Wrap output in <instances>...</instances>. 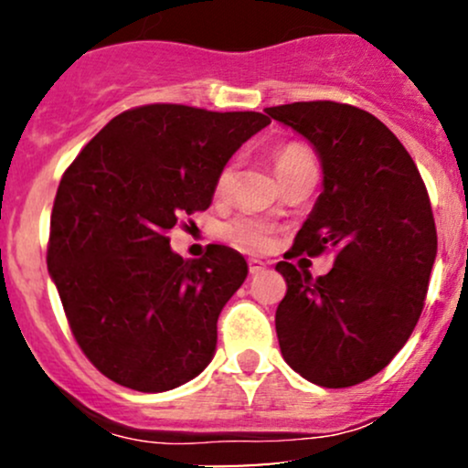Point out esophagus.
Instances as JSON below:
<instances>
[{
  "instance_id": "obj_1",
  "label": "esophagus",
  "mask_w": 468,
  "mask_h": 468,
  "mask_svg": "<svg viewBox=\"0 0 468 468\" xmlns=\"http://www.w3.org/2000/svg\"><path fill=\"white\" fill-rule=\"evenodd\" d=\"M264 268H266L264 261L249 260V272H250V275H260V272H264Z\"/></svg>"
}]
</instances>
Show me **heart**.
<instances>
[{
  "mask_svg": "<svg viewBox=\"0 0 468 468\" xmlns=\"http://www.w3.org/2000/svg\"><path fill=\"white\" fill-rule=\"evenodd\" d=\"M272 160H275L279 180H283L288 174L302 169L305 165H314V158L313 154H310V149L299 143L282 144V147L272 154ZM233 178H235V165L233 163L224 165L222 171H219L216 178V193L219 197L229 196L230 186H233ZM224 235H227V239L233 241V244H238L239 249L250 250V252L266 250L272 241L271 227H268L264 219L255 216L233 218L230 222H227V227H224Z\"/></svg>",
  "mask_w": 468,
  "mask_h": 468,
  "instance_id": "1",
  "label": "heart"
}]
</instances>
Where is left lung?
<instances>
[{
    "instance_id": "8db88e82",
    "label": "left lung",
    "mask_w": 468,
    "mask_h": 468,
    "mask_svg": "<svg viewBox=\"0 0 468 468\" xmlns=\"http://www.w3.org/2000/svg\"><path fill=\"white\" fill-rule=\"evenodd\" d=\"M319 154L324 191L294 238L297 255L335 252L313 279L290 261L275 327L283 361L321 388H352L388 367L420 319L438 252L418 166L378 118L354 105L308 101L266 107Z\"/></svg>"
}]
</instances>
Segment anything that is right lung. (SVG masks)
<instances>
[{"instance_id":"add662e5","label":"right lung","mask_w":468,"mask_h":468,"mask_svg":"<svg viewBox=\"0 0 468 468\" xmlns=\"http://www.w3.org/2000/svg\"><path fill=\"white\" fill-rule=\"evenodd\" d=\"M260 112L155 103L112 118L58 182L48 272L90 363L136 391L185 385L211 363L218 316L249 266L211 244L182 260L169 233L211 207L216 178L252 133Z\"/></svg>"}]
</instances>
